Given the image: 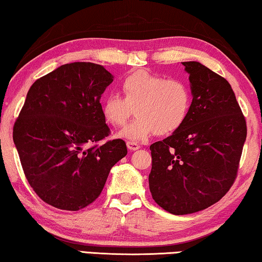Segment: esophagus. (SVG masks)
Segmentation results:
<instances>
[{
	"instance_id": "obj_1",
	"label": "esophagus",
	"mask_w": 262,
	"mask_h": 262,
	"mask_svg": "<svg viewBox=\"0 0 262 262\" xmlns=\"http://www.w3.org/2000/svg\"><path fill=\"white\" fill-rule=\"evenodd\" d=\"M126 145H127V149L131 150V151H136V150H138L139 147H140L138 144L135 143V142H127Z\"/></svg>"
}]
</instances>
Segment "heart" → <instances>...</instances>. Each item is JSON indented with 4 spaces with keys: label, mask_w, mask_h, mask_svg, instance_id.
I'll use <instances>...</instances> for the list:
<instances>
[{
    "label": "heart",
    "mask_w": 262,
    "mask_h": 262,
    "mask_svg": "<svg viewBox=\"0 0 262 262\" xmlns=\"http://www.w3.org/2000/svg\"><path fill=\"white\" fill-rule=\"evenodd\" d=\"M122 92L123 97L111 93L104 98L101 113L110 126L119 127L134 108L136 118L119 134L132 142L175 134L190 115L192 92L183 79L137 71L123 79Z\"/></svg>",
    "instance_id": "b5f03b06"
}]
</instances>
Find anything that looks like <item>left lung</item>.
I'll return each mask as SVG.
<instances>
[{"instance_id":"obj_1","label":"left lung","mask_w":262,"mask_h":262,"mask_svg":"<svg viewBox=\"0 0 262 262\" xmlns=\"http://www.w3.org/2000/svg\"><path fill=\"white\" fill-rule=\"evenodd\" d=\"M192 106L180 130L150 146V191L175 215L196 213L225 196L237 176L247 124L229 82L202 63L182 62Z\"/></svg>"}]
</instances>
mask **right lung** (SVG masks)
<instances>
[{
  "mask_svg": "<svg viewBox=\"0 0 262 262\" xmlns=\"http://www.w3.org/2000/svg\"><path fill=\"white\" fill-rule=\"evenodd\" d=\"M112 81L104 66L72 62L29 89L13 139L28 183L49 206L77 211L93 203L110 170L126 156L122 139L99 144L111 134L100 97Z\"/></svg>",
  "mask_w": 262,
  "mask_h": 262,
  "instance_id": "right-lung-1",
  "label": "right lung"
}]
</instances>
